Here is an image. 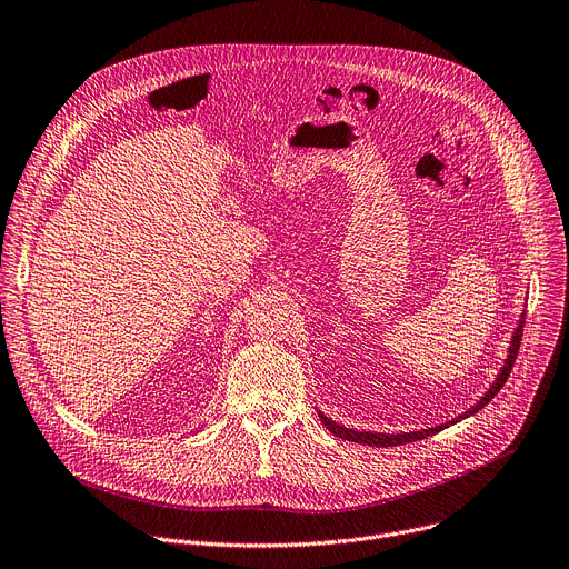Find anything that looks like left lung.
<instances>
[{"mask_svg": "<svg viewBox=\"0 0 569 569\" xmlns=\"http://www.w3.org/2000/svg\"><path fill=\"white\" fill-rule=\"evenodd\" d=\"M523 322H526V313H521L519 327L515 330V337H512V341H510V348H507V360H505V365H502V369H500L498 378L493 380V385H491L489 390H487V395H485L480 401H477L470 410H466L463 415H459L455 422H461V420H466V417L475 415L477 410H482V408H485V406H487V403H489V401L500 392V387L507 382V378H510L512 367H515V360H517V355H519V346H521ZM318 415H320V422H322L327 429H330L335 436H339V438H343V440L360 442V445H371V447H395V445H406V442L422 440V438L433 436V433H438L440 429H445V425H440V427H433V429L410 431V433H373V431H355V429H346V427H341V425L332 422L330 417H325L322 412H318ZM455 422H447V425H455Z\"/></svg>", "mask_w": 569, "mask_h": 569, "instance_id": "left-lung-1", "label": "left lung"}]
</instances>
